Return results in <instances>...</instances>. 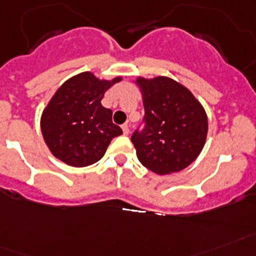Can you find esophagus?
I'll use <instances>...</instances> for the list:
<instances>
[{
    "mask_svg": "<svg viewBox=\"0 0 256 256\" xmlns=\"http://www.w3.org/2000/svg\"><path fill=\"white\" fill-rule=\"evenodd\" d=\"M122 130H123L124 134H130V126H128V124H123V126H122Z\"/></svg>",
    "mask_w": 256,
    "mask_h": 256,
    "instance_id": "34e87169",
    "label": "esophagus"
}]
</instances>
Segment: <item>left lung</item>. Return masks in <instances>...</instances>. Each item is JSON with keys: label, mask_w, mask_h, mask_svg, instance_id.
Returning a JSON list of instances; mask_svg holds the SVG:
<instances>
[{"label": "left lung", "mask_w": 256, "mask_h": 256, "mask_svg": "<svg viewBox=\"0 0 256 256\" xmlns=\"http://www.w3.org/2000/svg\"><path fill=\"white\" fill-rule=\"evenodd\" d=\"M145 108V128L132 142L138 161L160 175L179 172L202 153L208 116L190 88L170 77H136Z\"/></svg>", "instance_id": "left-lung-1"}]
</instances>
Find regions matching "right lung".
I'll list each match as a JSON object with an SVG mask.
<instances>
[{
  "mask_svg": "<svg viewBox=\"0 0 256 256\" xmlns=\"http://www.w3.org/2000/svg\"><path fill=\"white\" fill-rule=\"evenodd\" d=\"M122 80H100L82 72L57 88L40 118L44 142L57 160L73 168L95 164L114 137L123 133L112 123V111L100 103L104 92Z\"/></svg>",
  "mask_w": 256,
  "mask_h": 256,
  "instance_id": "1",
  "label": "right lung"
}]
</instances>
